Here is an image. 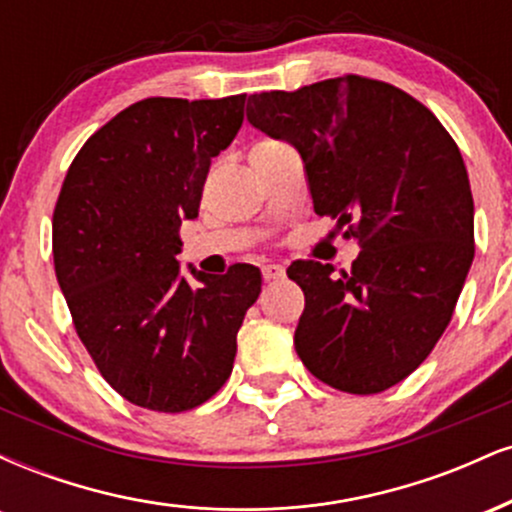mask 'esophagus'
Returning <instances> with one entry per match:
<instances>
[{"instance_id":"34e87169","label":"esophagus","mask_w":512,"mask_h":512,"mask_svg":"<svg viewBox=\"0 0 512 512\" xmlns=\"http://www.w3.org/2000/svg\"><path fill=\"white\" fill-rule=\"evenodd\" d=\"M262 276L264 281H276V279H284L286 269L281 264H264L262 267Z\"/></svg>"}]
</instances>
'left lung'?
I'll return each instance as SVG.
<instances>
[{
  "mask_svg": "<svg viewBox=\"0 0 512 512\" xmlns=\"http://www.w3.org/2000/svg\"><path fill=\"white\" fill-rule=\"evenodd\" d=\"M248 122L301 154L315 214L361 248L351 272L286 269L305 293L293 337L303 366L351 395L402 383L448 327L474 260L460 149L426 105L363 76L252 93Z\"/></svg>",
  "mask_w": 512,
  "mask_h": 512,
  "instance_id": "left-lung-1",
  "label": "left lung"
}]
</instances>
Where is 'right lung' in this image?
<instances>
[{"label":"right lung","instance_id":"1","mask_svg":"<svg viewBox=\"0 0 512 512\" xmlns=\"http://www.w3.org/2000/svg\"><path fill=\"white\" fill-rule=\"evenodd\" d=\"M245 96L146 98L81 146L52 214V257L76 334L113 390L151 411L195 409L233 370L262 291L252 264L182 274L211 158L243 125Z\"/></svg>","mask_w":512,"mask_h":512}]
</instances>
